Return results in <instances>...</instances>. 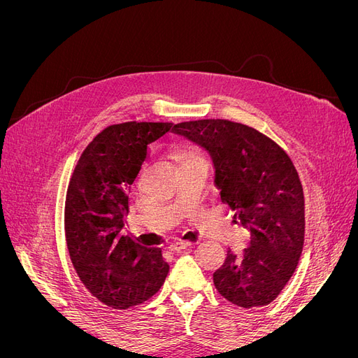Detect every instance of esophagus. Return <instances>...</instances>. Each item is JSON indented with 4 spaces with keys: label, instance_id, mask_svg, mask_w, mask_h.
Returning a JSON list of instances; mask_svg holds the SVG:
<instances>
[{
    "label": "esophagus",
    "instance_id": "1",
    "mask_svg": "<svg viewBox=\"0 0 358 358\" xmlns=\"http://www.w3.org/2000/svg\"><path fill=\"white\" fill-rule=\"evenodd\" d=\"M192 242H187V241H176L175 243L171 245L173 251H185L188 248H192Z\"/></svg>",
    "mask_w": 358,
    "mask_h": 358
}]
</instances>
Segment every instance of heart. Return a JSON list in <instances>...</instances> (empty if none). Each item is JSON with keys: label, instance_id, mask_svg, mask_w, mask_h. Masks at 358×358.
<instances>
[{"label": "heart", "instance_id": "heart-1", "mask_svg": "<svg viewBox=\"0 0 358 358\" xmlns=\"http://www.w3.org/2000/svg\"><path fill=\"white\" fill-rule=\"evenodd\" d=\"M201 157H199V155H192V158L191 159H200Z\"/></svg>", "mask_w": 358, "mask_h": 358}]
</instances>
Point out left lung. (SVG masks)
<instances>
[{"label": "left lung", "mask_w": 358, "mask_h": 358, "mask_svg": "<svg viewBox=\"0 0 358 358\" xmlns=\"http://www.w3.org/2000/svg\"><path fill=\"white\" fill-rule=\"evenodd\" d=\"M179 134L210 154L222 203L251 233L243 257L230 251L213 273L216 289L245 309L268 305L296 272L305 243V197L294 164L272 138L227 119L183 122Z\"/></svg>", "instance_id": "left-lung-1"}]
</instances>
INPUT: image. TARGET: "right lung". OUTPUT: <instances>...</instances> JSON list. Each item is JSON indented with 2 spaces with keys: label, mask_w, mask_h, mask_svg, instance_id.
I'll list each match as a JSON object with an SVG mask.
<instances>
[{
  "label": "right lung",
  "mask_w": 358,
  "mask_h": 358,
  "mask_svg": "<svg viewBox=\"0 0 358 358\" xmlns=\"http://www.w3.org/2000/svg\"><path fill=\"white\" fill-rule=\"evenodd\" d=\"M182 124L106 127L73 170L64 210L69 254L86 289L106 306H136L164 284L169 264L161 248H148L125 234L124 220L150 149L166 136L179 134Z\"/></svg>",
  "instance_id": "right-lung-1"
}]
</instances>
